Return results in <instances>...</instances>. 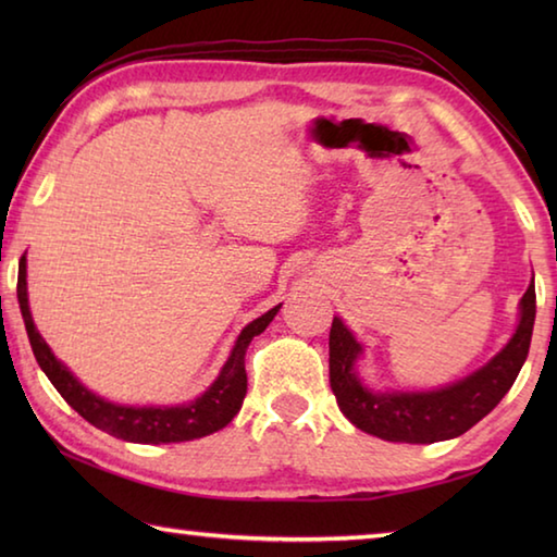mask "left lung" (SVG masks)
I'll list each match as a JSON object with an SVG mask.
<instances>
[{
  "instance_id": "8db88e82",
  "label": "left lung",
  "mask_w": 557,
  "mask_h": 557,
  "mask_svg": "<svg viewBox=\"0 0 557 557\" xmlns=\"http://www.w3.org/2000/svg\"><path fill=\"white\" fill-rule=\"evenodd\" d=\"M535 322V285L531 282L521 299V322L511 342L484 369L449 388L432 393H371L354 371L361 346L334 317L329 332V383L336 403L358 430L388 442L432 445L465 435L486 418L511 391L518 371L531 348Z\"/></svg>"
}]
</instances>
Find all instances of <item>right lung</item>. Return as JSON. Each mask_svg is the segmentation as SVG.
I'll use <instances>...</instances> for the list:
<instances>
[{
    "instance_id": "right-lung-1",
    "label": "right lung",
    "mask_w": 557,
    "mask_h": 557,
    "mask_svg": "<svg viewBox=\"0 0 557 557\" xmlns=\"http://www.w3.org/2000/svg\"><path fill=\"white\" fill-rule=\"evenodd\" d=\"M16 297L18 307H22V317L26 324V334H29L32 351L39 361L41 371L49 375L53 388L61 393V398L71 405V408L86 418L90 425L108 432L112 437L137 442V445H166V442H188L196 437H206L211 432H219L228 425L240 410L245 393H248V373H245V351L252 342V336L265 332V326L277 314V309H270L268 314L258 317L243 329L238 342L233 346V354L225 361L223 371L215 383L206 391L201 398H196L188 405H178V408H125V405H115L92 395L88 388L73 379L65 366L55 361L51 348L46 346L41 334L36 332L34 319L29 312V299H26V262L22 258L18 265V282H16Z\"/></svg>"
}]
</instances>
